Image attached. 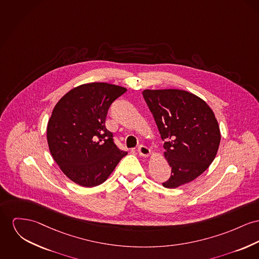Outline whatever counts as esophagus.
I'll return each instance as SVG.
<instances>
[{"instance_id":"34e87169","label":"esophagus","mask_w":259,"mask_h":259,"mask_svg":"<svg viewBox=\"0 0 259 259\" xmlns=\"http://www.w3.org/2000/svg\"><path fill=\"white\" fill-rule=\"evenodd\" d=\"M138 151L139 155L143 156V157H147L150 154V149L146 145H143V144H140L138 146Z\"/></svg>"}]
</instances>
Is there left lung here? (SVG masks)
Here are the masks:
<instances>
[{
    "label": "left lung",
    "instance_id": "obj_1",
    "mask_svg": "<svg viewBox=\"0 0 259 259\" xmlns=\"http://www.w3.org/2000/svg\"><path fill=\"white\" fill-rule=\"evenodd\" d=\"M153 114L165 157L172 168L162 185L178 188L200 176L217 154L221 135L213 111L202 99L179 89L144 90Z\"/></svg>",
    "mask_w": 259,
    "mask_h": 259
}]
</instances>
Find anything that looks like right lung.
Instances as JSON below:
<instances>
[{"mask_svg": "<svg viewBox=\"0 0 259 259\" xmlns=\"http://www.w3.org/2000/svg\"><path fill=\"white\" fill-rule=\"evenodd\" d=\"M125 91L104 82L87 83L71 89L55 106L47 126L48 145L72 182L87 188L99 186L127 154L105 125L111 104Z\"/></svg>", "mask_w": 259, "mask_h": 259, "instance_id": "right-lung-1", "label": "right lung"}]
</instances>
